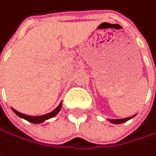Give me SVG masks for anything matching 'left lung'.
Wrapping results in <instances>:
<instances>
[{
  "label": "left lung",
  "mask_w": 156,
  "mask_h": 156,
  "mask_svg": "<svg viewBox=\"0 0 156 156\" xmlns=\"http://www.w3.org/2000/svg\"><path fill=\"white\" fill-rule=\"evenodd\" d=\"M134 116H131V117H129V118H125V119H118V120H109L112 123H113V124H120V123H123V122H126V121H128L129 120H130V119H132Z\"/></svg>",
  "instance_id": "obj_1"
}]
</instances>
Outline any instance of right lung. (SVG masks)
<instances>
[{
  "label": "right lung",
  "instance_id": "1",
  "mask_svg": "<svg viewBox=\"0 0 156 156\" xmlns=\"http://www.w3.org/2000/svg\"><path fill=\"white\" fill-rule=\"evenodd\" d=\"M62 105V104L61 103V104L59 105V106L57 107V108H55L51 112L47 113V114H44V115H41V116H30V115L23 114V113L18 112V111H16V110H14V109H12V110H13V112H14L19 117H20V118L24 119V120H27V121H29V122H32V123H42V122H44V120H48V119H51V118L54 117V116L61 111Z\"/></svg>",
  "mask_w": 156,
  "mask_h": 156
}]
</instances>
